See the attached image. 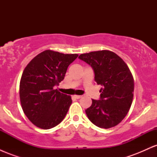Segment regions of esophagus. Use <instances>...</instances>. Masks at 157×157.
<instances>
[{
  "instance_id": "obj_1",
  "label": "esophagus",
  "mask_w": 157,
  "mask_h": 157,
  "mask_svg": "<svg viewBox=\"0 0 157 157\" xmlns=\"http://www.w3.org/2000/svg\"><path fill=\"white\" fill-rule=\"evenodd\" d=\"M74 97H75V99H80V98H81V97H82V96H81V95H75Z\"/></svg>"
}]
</instances>
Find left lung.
Segmentation results:
<instances>
[{
	"label": "left lung",
	"instance_id": "1",
	"mask_svg": "<svg viewBox=\"0 0 157 157\" xmlns=\"http://www.w3.org/2000/svg\"><path fill=\"white\" fill-rule=\"evenodd\" d=\"M79 58L92 67L95 82L102 86L100 100H92L86 110L88 118L102 128L116 126L127 115L133 101L134 82L128 66L109 50L81 54Z\"/></svg>",
	"mask_w": 157,
	"mask_h": 157
}]
</instances>
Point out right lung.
I'll return each instance as SVG.
<instances>
[{
    "instance_id": "obj_1",
    "label": "right lung",
    "mask_w": 157,
    "mask_h": 157,
    "mask_svg": "<svg viewBox=\"0 0 157 157\" xmlns=\"http://www.w3.org/2000/svg\"><path fill=\"white\" fill-rule=\"evenodd\" d=\"M77 54L46 50L29 63L20 82V100L23 112L34 125L50 129L63 121L72 100L54 86L64 79Z\"/></svg>"
}]
</instances>
